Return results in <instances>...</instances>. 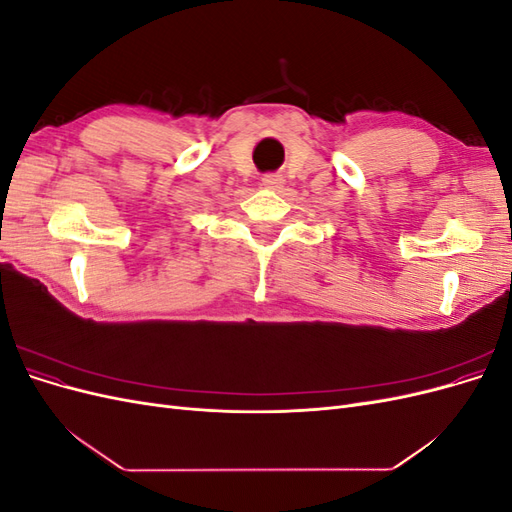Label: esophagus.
<instances>
[{"instance_id":"esophagus-1","label":"esophagus","mask_w":512,"mask_h":512,"mask_svg":"<svg viewBox=\"0 0 512 512\" xmlns=\"http://www.w3.org/2000/svg\"><path fill=\"white\" fill-rule=\"evenodd\" d=\"M262 185H265L267 190H280L284 185V177L282 175H265L262 177Z\"/></svg>"}]
</instances>
